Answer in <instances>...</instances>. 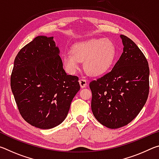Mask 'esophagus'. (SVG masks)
Wrapping results in <instances>:
<instances>
[{
  "instance_id": "esophagus-1",
  "label": "esophagus",
  "mask_w": 159,
  "mask_h": 159,
  "mask_svg": "<svg viewBox=\"0 0 159 159\" xmlns=\"http://www.w3.org/2000/svg\"><path fill=\"white\" fill-rule=\"evenodd\" d=\"M79 83H80V87L83 88H85V86H86V85H87V81H86L85 79H79Z\"/></svg>"
}]
</instances>
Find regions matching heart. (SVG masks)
Instances as JSON below:
<instances>
[{"instance_id": "1", "label": "heart", "mask_w": 159, "mask_h": 159, "mask_svg": "<svg viewBox=\"0 0 159 159\" xmlns=\"http://www.w3.org/2000/svg\"><path fill=\"white\" fill-rule=\"evenodd\" d=\"M117 49L114 41L109 39H92L79 42L72 47L71 52L65 54L63 63L67 71L73 74L83 63L85 71L93 76L107 73L114 65Z\"/></svg>"}]
</instances>
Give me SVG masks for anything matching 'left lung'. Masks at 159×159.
I'll list each match as a JSON object with an SVG mask.
<instances>
[{"label":"left lung","mask_w":159,"mask_h":159,"mask_svg":"<svg viewBox=\"0 0 159 159\" xmlns=\"http://www.w3.org/2000/svg\"><path fill=\"white\" fill-rule=\"evenodd\" d=\"M123 52L112 70L90 83L94 116L106 127L116 129L130 123L143 108L149 91V68L140 49L120 35Z\"/></svg>","instance_id":"1"}]
</instances>
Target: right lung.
<instances>
[{
	"label": "right lung",
	"mask_w": 159,
	"mask_h": 159,
	"mask_svg": "<svg viewBox=\"0 0 159 159\" xmlns=\"http://www.w3.org/2000/svg\"><path fill=\"white\" fill-rule=\"evenodd\" d=\"M53 37L39 36L16 56L10 85L19 111L29 124L50 129L65 119L80 90L76 76L63 69Z\"/></svg>",
	"instance_id": "add662e5"
}]
</instances>
